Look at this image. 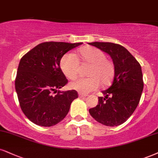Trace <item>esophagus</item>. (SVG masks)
Here are the masks:
<instances>
[{
  "label": "esophagus",
  "mask_w": 158,
  "mask_h": 158,
  "mask_svg": "<svg viewBox=\"0 0 158 158\" xmlns=\"http://www.w3.org/2000/svg\"><path fill=\"white\" fill-rule=\"evenodd\" d=\"M78 94H79V97H85L88 96V95H87V94H82V93H79Z\"/></svg>",
  "instance_id": "esophagus-1"
}]
</instances>
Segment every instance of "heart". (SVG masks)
<instances>
[{
	"mask_svg": "<svg viewBox=\"0 0 158 158\" xmlns=\"http://www.w3.org/2000/svg\"><path fill=\"white\" fill-rule=\"evenodd\" d=\"M79 55L83 63L91 65L88 78H81L70 83V88L81 93H89L100 87L108 86L114 77L115 67L110 60L107 59L102 50L86 46L79 50ZM80 63L77 56L73 52L66 54L61 60V68L68 78L75 80L79 73Z\"/></svg>",
	"mask_w": 158,
	"mask_h": 158,
	"instance_id": "b5f03b06",
	"label": "heart"
}]
</instances>
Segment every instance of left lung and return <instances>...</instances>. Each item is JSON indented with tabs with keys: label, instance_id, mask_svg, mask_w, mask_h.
<instances>
[{
	"label": "left lung",
	"instance_id": "8db88e82",
	"mask_svg": "<svg viewBox=\"0 0 158 158\" xmlns=\"http://www.w3.org/2000/svg\"><path fill=\"white\" fill-rule=\"evenodd\" d=\"M89 44L108 53L115 67L112 85L102 91L105 97H98V104L89 109V114L104 125H120L130 117L139 103L143 89L141 67L120 44L98 42Z\"/></svg>",
	"mask_w": 158,
	"mask_h": 158
}]
</instances>
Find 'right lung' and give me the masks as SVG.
Wrapping results in <instances>:
<instances>
[{
    "label": "right lung",
    "mask_w": 158,
    "mask_h": 158,
    "mask_svg": "<svg viewBox=\"0 0 158 158\" xmlns=\"http://www.w3.org/2000/svg\"><path fill=\"white\" fill-rule=\"evenodd\" d=\"M82 44L43 42L21 58L15 89L23 112L33 123L56 125L65 118L72 102L78 97L75 90H58L68 82L60 61L66 52ZM52 91L57 94L52 95Z\"/></svg>",
    "instance_id": "right-lung-1"
}]
</instances>
